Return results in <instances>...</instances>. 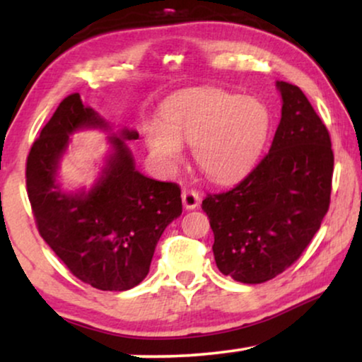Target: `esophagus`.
Segmentation results:
<instances>
[{
	"label": "esophagus",
	"instance_id": "1",
	"mask_svg": "<svg viewBox=\"0 0 362 362\" xmlns=\"http://www.w3.org/2000/svg\"><path fill=\"white\" fill-rule=\"evenodd\" d=\"M201 202V196L199 192L192 187H185L182 189V204H185L186 209H196Z\"/></svg>",
	"mask_w": 362,
	"mask_h": 362
}]
</instances>
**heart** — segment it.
<instances>
[{"mask_svg":"<svg viewBox=\"0 0 362 362\" xmlns=\"http://www.w3.org/2000/svg\"><path fill=\"white\" fill-rule=\"evenodd\" d=\"M161 127L148 130L151 151L170 165L181 161V143L194 145L199 170L216 181L245 175L260 156L270 132L265 103L224 90H194L168 100Z\"/></svg>","mask_w":362,"mask_h":362,"instance_id":"heart-1","label":"heart"}]
</instances>
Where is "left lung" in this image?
Masks as SVG:
<instances>
[{"label":"left lung","instance_id":"left-lung-1","mask_svg":"<svg viewBox=\"0 0 362 362\" xmlns=\"http://www.w3.org/2000/svg\"><path fill=\"white\" fill-rule=\"evenodd\" d=\"M276 87L284 105L270 151L239 185L202 201L217 269L242 284H264L293 265L329 209L328 128L300 87Z\"/></svg>","mask_w":362,"mask_h":362}]
</instances>
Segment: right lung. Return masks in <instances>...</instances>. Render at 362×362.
Here are the masks:
<instances>
[{
    "label": "right lung",
    "mask_w": 362,
    "mask_h": 362,
    "mask_svg": "<svg viewBox=\"0 0 362 362\" xmlns=\"http://www.w3.org/2000/svg\"><path fill=\"white\" fill-rule=\"evenodd\" d=\"M81 128H107L78 93L59 103L26 161V187L39 234L74 276L93 288L123 291L136 286L150 264L166 226L181 216V187L155 181L135 170L125 140L135 130L113 136V155L90 191L67 194L56 185V171Z\"/></svg>",
    "instance_id": "right-lung-1"
}]
</instances>
